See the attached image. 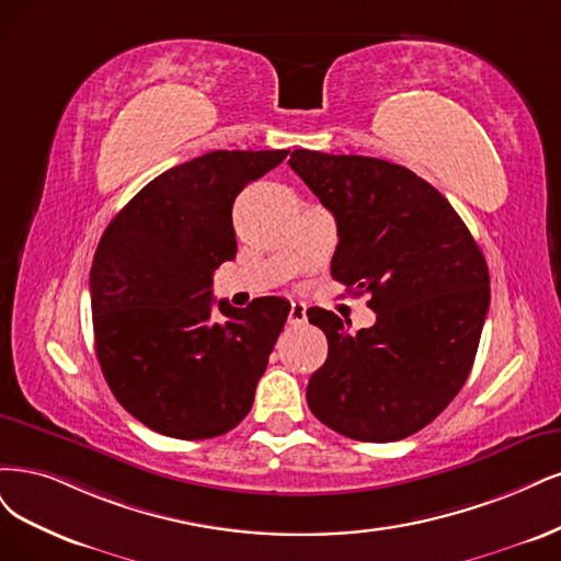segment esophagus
I'll return each mask as SVG.
<instances>
[{
  "label": "esophagus",
  "mask_w": 561,
  "mask_h": 561,
  "mask_svg": "<svg viewBox=\"0 0 561 561\" xmlns=\"http://www.w3.org/2000/svg\"><path fill=\"white\" fill-rule=\"evenodd\" d=\"M307 321V310L302 302H291V310H288V323L291 327H300V323Z\"/></svg>",
  "instance_id": "1"
}]
</instances>
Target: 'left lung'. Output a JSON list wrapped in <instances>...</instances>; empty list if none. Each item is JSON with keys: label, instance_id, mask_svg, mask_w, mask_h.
<instances>
[{"label": "left lung", "instance_id": "obj_1", "mask_svg": "<svg viewBox=\"0 0 561 561\" xmlns=\"http://www.w3.org/2000/svg\"><path fill=\"white\" fill-rule=\"evenodd\" d=\"M291 170L337 224L333 279L368 294L375 327L356 335L310 307L329 356L307 385L319 422L364 443L431 424L473 368L490 310V270L471 230L422 176L368 156L296 149Z\"/></svg>", "mask_w": 561, "mask_h": 561}]
</instances>
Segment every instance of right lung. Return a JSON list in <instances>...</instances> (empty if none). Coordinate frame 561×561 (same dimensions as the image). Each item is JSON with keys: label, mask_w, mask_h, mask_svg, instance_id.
<instances>
[{"label": "right lung", "mask_w": 561, "mask_h": 561, "mask_svg": "<svg viewBox=\"0 0 561 561\" xmlns=\"http://www.w3.org/2000/svg\"><path fill=\"white\" fill-rule=\"evenodd\" d=\"M288 151H211L156 176L106 226L90 270L95 354L116 401L162 436L203 440L254 403L288 305L219 300L211 273L238 254L232 203Z\"/></svg>", "instance_id": "1"}]
</instances>
